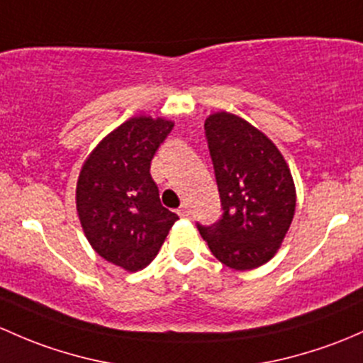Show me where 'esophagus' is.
Returning <instances> with one entry per match:
<instances>
[{"label":"esophagus","mask_w":363,"mask_h":363,"mask_svg":"<svg viewBox=\"0 0 363 363\" xmlns=\"http://www.w3.org/2000/svg\"><path fill=\"white\" fill-rule=\"evenodd\" d=\"M177 213H179V216H181V217H188V216H189V208L186 207V205H181V207H179Z\"/></svg>","instance_id":"obj_1"}]
</instances>
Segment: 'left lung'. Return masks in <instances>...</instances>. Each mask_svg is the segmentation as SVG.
I'll list each match as a JSON object with an SVG mask.
<instances>
[{"label": "left lung", "mask_w": 363, "mask_h": 363, "mask_svg": "<svg viewBox=\"0 0 363 363\" xmlns=\"http://www.w3.org/2000/svg\"><path fill=\"white\" fill-rule=\"evenodd\" d=\"M205 137L223 216L196 224L208 249L228 268L247 272L277 254L296 212V188L284 156L249 121L220 111L205 120Z\"/></svg>", "instance_id": "left-lung-1"}]
</instances>
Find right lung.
Here are the masks:
<instances>
[{
  "label": "right lung",
  "instance_id": "right-lung-1",
  "mask_svg": "<svg viewBox=\"0 0 363 363\" xmlns=\"http://www.w3.org/2000/svg\"><path fill=\"white\" fill-rule=\"evenodd\" d=\"M174 123L135 116L97 144L79 172L76 208L91 249L127 272L156 257L179 219L160 201L151 160Z\"/></svg>",
  "mask_w": 363,
  "mask_h": 363
}]
</instances>
